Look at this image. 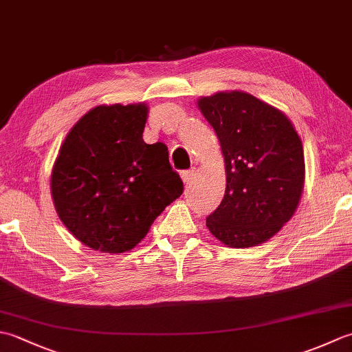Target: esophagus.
Instances as JSON below:
<instances>
[{"instance_id": "obj_1", "label": "esophagus", "mask_w": 352, "mask_h": 352, "mask_svg": "<svg viewBox=\"0 0 352 352\" xmlns=\"http://www.w3.org/2000/svg\"><path fill=\"white\" fill-rule=\"evenodd\" d=\"M195 175H197V170L195 169H189V170H183L182 172V178H183L184 184H190L193 178H195Z\"/></svg>"}]
</instances>
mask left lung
<instances>
[{"label": "left lung", "instance_id": "left-lung-1", "mask_svg": "<svg viewBox=\"0 0 352 352\" xmlns=\"http://www.w3.org/2000/svg\"><path fill=\"white\" fill-rule=\"evenodd\" d=\"M226 162L222 203L206 221L231 248H250L278 233L294 216L304 189L302 142L289 118L242 91L198 100Z\"/></svg>", "mask_w": 352, "mask_h": 352}]
</instances>
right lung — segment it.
<instances>
[{
	"mask_svg": "<svg viewBox=\"0 0 352 352\" xmlns=\"http://www.w3.org/2000/svg\"><path fill=\"white\" fill-rule=\"evenodd\" d=\"M146 118L144 102L94 107L72 126L52 166L58 218L95 251L133 250L183 193L168 146L142 138Z\"/></svg>",
	"mask_w": 352,
	"mask_h": 352,
	"instance_id": "add662e5",
	"label": "right lung"
}]
</instances>
